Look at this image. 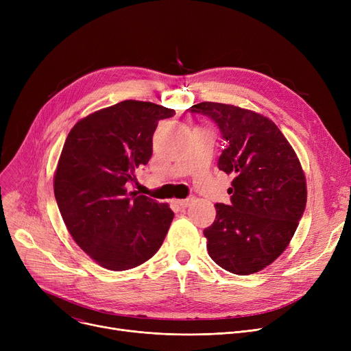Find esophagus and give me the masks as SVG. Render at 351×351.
Masks as SVG:
<instances>
[{"label":"esophagus","instance_id":"esophagus-1","mask_svg":"<svg viewBox=\"0 0 351 351\" xmlns=\"http://www.w3.org/2000/svg\"><path fill=\"white\" fill-rule=\"evenodd\" d=\"M192 202H193V199L188 197V199H178V200H175V204L180 208H188L192 204Z\"/></svg>","mask_w":351,"mask_h":351}]
</instances>
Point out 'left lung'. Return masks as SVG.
Listing matches in <instances>:
<instances>
[{"label":"left lung","mask_w":351,"mask_h":351,"mask_svg":"<svg viewBox=\"0 0 351 351\" xmlns=\"http://www.w3.org/2000/svg\"><path fill=\"white\" fill-rule=\"evenodd\" d=\"M210 118L226 147L220 171L232 173L230 205L216 204L204 230L216 265L239 274L265 269L285 252L303 216L307 189L302 165L280 129L253 110L219 102L191 106Z\"/></svg>","instance_id":"obj_1"}]
</instances>
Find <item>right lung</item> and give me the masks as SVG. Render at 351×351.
<instances>
[{"label": "right lung", "instance_id": "obj_1", "mask_svg": "<svg viewBox=\"0 0 351 351\" xmlns=\"http://www.w3.org/2000/svg\"><path fill=\"white\" fill-rule=\"evenodd\" d=\"M175 110L122 101L78 121L66 136L53 193L77 245L109 270L136 267L158 252L173 212L129 191L135 169L149 162L158 121Z\"/></svg>", "mask_w": 351, "mask_h": 351}]
</instances>
